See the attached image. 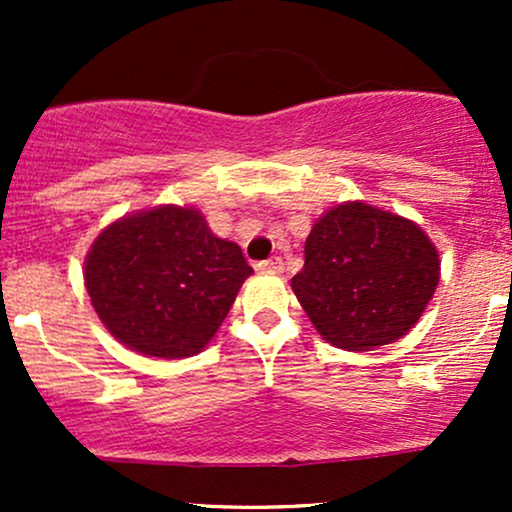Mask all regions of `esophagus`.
<instances>
[{
	"label": "esophagus",
	"mask_w": 512,
	"mask_h": 512,
	"mask_svg": "<svg viewBox=\"0 0 512 512\" xmlns=\"http://www.w3.org/2000/svg\"><path fill=\"white\" fill-rule=\"evenodd\" d=\"M257 269L267 274H279L281 269H284V260H281V257H269V260H262L257 264Z\"/></svg>",
	"instance_id": "esophagus-1"
}]
</instances>
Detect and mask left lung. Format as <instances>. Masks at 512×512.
<instances>
[{
  "instance_id": "obj_1",
  "label": "left lung",
  "mask_w": 512,
  "mask_h": 512,
  "mask_svg": "<svg viewBox=\"0 0 512 512\" xmlns=\"http://www.w3.org/2000/svg\"><path fill=\"white\" fill-rule=\"evenodd\" d=\"M438 279L436 245L414 221L346 202L315 221L291 286L322 339L370 351L419 322Z\"/></svg>"
}]
</instances>
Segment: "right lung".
<instances>
[{"mask_svg":"<svg viewBox=\"0 0 512 512\" xmlns=\"http://www.w3.org/2000/svg\"><path fill=\"white\" fill-rule=\"evenodd\" d=\"M250 274L236 243L175 204L110 223L84 262L86 291L108 332L156 358L199 354Z\"/></svg>","mask_w":512,"mask_h":512,"instance_id":"add662e5","label":"right lung"}]
</instances>
